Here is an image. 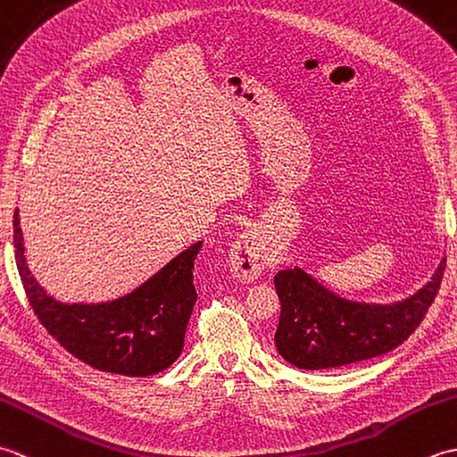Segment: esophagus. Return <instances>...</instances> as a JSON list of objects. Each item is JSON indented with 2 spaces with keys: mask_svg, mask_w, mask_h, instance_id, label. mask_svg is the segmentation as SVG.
I'll use <instances>...</instances> for the list:
<instances>
[{
  "mask_svg": "<svg viewBox=\"0 0 457 457\" xmlns=\"http://www.w3.org/2000/svg\"><path fill=\"white\" fill-rule=\"evenodd\" d=\"M267 253L269 251L263 237L255 234V231H245V234H241L234 241V245L229 249V270L234 273V277L244 280V283H251L265 269L269 257Z\"/></svg>",
  "mask_w": 457,
  "mask_h": 457,
  "instance_id": "esophagus-1",
  "label": "esophagus"
}]
</instances>
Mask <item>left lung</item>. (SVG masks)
<instances>
[{
	"label": "left lung",
	"mask_w": 457,
	"mask_h": 457,
	"mask_svg": "<svg viewBox=\"0 0 457 457\" xmlns=\"http://www.w3.org/2000/svg\"><path fill=\"white\" fill-rule=\"evenodd\" d=\"M445 257L414 295L396 303H355L326 288L304 269L275 275L280 318L277 352L298 369H336L389 353L401 345L428 312L438 293Z\"/></svg>",
	"instance_id": "obj_1"
}]
</instances>
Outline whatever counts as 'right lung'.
Segmentation results:
<instances>
[{"label": "right lung", "instance_id": "right-lung-1", "mask_svg": "<svg viewBox=\"0 0 457 457\" xmlns=\"http://www.w3.org/2000/svg\"><path fill=\"white\" fill-rule=\"evenodd\" d=\"M13 247L19 277L38 322L86 365L105 373L147 377L164 371L182 353L198 298L192 270L202 241L125 296L90 304L61 303L37 283L27 267L19 210L13 213Z\"/></svg>", "mask_w": 457, "mask_h": 457}]
</instances>
